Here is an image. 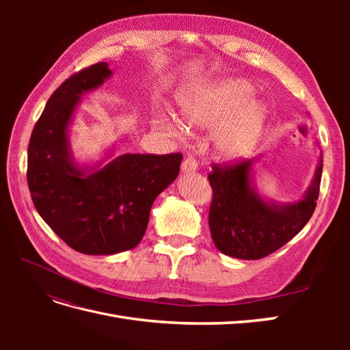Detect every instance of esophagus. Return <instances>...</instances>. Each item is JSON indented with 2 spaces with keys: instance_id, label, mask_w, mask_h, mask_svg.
<instances>
[{
  "instance_id": "esophagus-1",
  "label": "esophagus",
  "mask_w": 350,
  "mask_h": 350,
  "mask_svg": "<svg viewBox=\"0 0 350 350\" xmlns=\"http://www.w3.org/2000/svg\"><path fill=\"white\" fill-rule=\"evenodd\" d=\"M198 167V162L194 156H187L183 161V172L184 174H194Z\"/></svg>"
}]
</instances>
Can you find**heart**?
I'll return each instance as SVG.
<instances>
[{
    "mask_svg": "<svg viewBox=\"0 0 350 350\" xmlns=\"http://www.w3.org/2000/svg\"><path fill=\"white\" fill-rule=\"evenodd\" d=\"M251 93L252 86L247 80L226 79L204 92L183 98L181 111L188 124L215 126ZM266 105L260 100L243 103L219 131L216 137L217 150L226 157L245 153L257 139L266 118ZM172 125L179 126L175 121H172Z\"/></svg>",
    "mask_w": 350,
    "mask_h": 350,
    "instance_id": "b5f03b06",
    "label": "heart"
}]
</instances>
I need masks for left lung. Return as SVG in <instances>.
<instances>
[{"instance_id": "1", "label": "left lung", "mask_w": 350, "mask_h": 350, "mask_svg": "<svg viewBox=\"0 0 350 350\" xmlns=\"http://www.w3.org/2000/svg\"><path fill=\"white\" fill-rule=\"evenodd\" d=\"M251 161L213 163L207 178L213 191L208 226L220 252L258 260L289 242L311 219L320 194L323 161L304 200L293 204L266 203L250 187Z\"/></svg>"}]
</instances>
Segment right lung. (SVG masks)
I'll list each match as a JSON object with an SVG mask.
<instances>
[{"label":"right lung","mask_w":350,"mask_h":350,"mask_svg":"<svg viewBox=\"0 0 350 350\" xmlns=\"http://www.w3.org/2000/svg\"><path fill=\"white\" fill-rule=\"evenodd\" d=\"M111 76L107 62L74 72L51 94L31 131L27 185L40 217L68 247L89 256L134 248L154 198L179 174L181 153L118 156L84 174L72 163L67 126L84 92Z\"/></svg>","instance_id":"right-lung-1"}]
</instances>
